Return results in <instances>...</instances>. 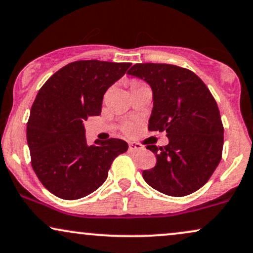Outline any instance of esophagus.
<instances>
[{"mask_svg":"<svg viewBox=\"0 0 253 253\" xmlns=\"http://www.w3.org/2000/svg\"><path fill=\"white\" fill-rule=\"evenodd\" d=\"M143 149V146L140 145V143H136V142H129V147H128V150L130 153H136V152H140V150Z\"/></svg>","mask_w":253,"mask_h":253,"instance_id":"1","label":"esophagus"}]
</instances>
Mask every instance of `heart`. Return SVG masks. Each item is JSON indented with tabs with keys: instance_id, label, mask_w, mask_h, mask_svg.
I'll list each match as a JSON object with an SVG mask.
<instances>
[{
	"instance_id": "obj_1",
	"label": "heart",
	"mask_w": 253,
	"mask_h": 253,
	"mask_svg": "<svg viewBox=\"0 0 253 253\" xmlns=\"http://www.w3.org/2000/svg\"><path fill=\"white\" fill-rule=\"evenodd\" d=\"M136 85H140V83H137V82H133L132 83V86H136ZM130 129H132V126H130V125H127L126 130H128V132H129Z\"/></svg>"
}]
</instances>
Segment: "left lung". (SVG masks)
I'll list each match as a JSON object with an SVG mask.
<instances>
[{
  "label": "left lung",
  "instance_id": "1",
  "mask_svg": "<svg viewBox=\"0 0 253 253\" xmlns=\"http://www.w3.org/2000/svg\"><path fill=\"white\" fill-rule=\"evenodd\" d=\"M129 76L152 87L153 110L148 129L167 132L169 143L158 148L154 168L143 170L150 187L181 197L203 187L222 159V119L209 88L190 70L170 64H135Z\"/></svg>",
  "mask_w": 253,
  "mask_h": 253
}]
</instances>
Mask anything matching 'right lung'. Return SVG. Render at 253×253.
I'll return each mask as SVG.
<instances>
[{
  "mask_svg": "<svg viewBox=\"0 0 253 253\" xmlns=\"http://www.w3.org/2000/svg\"><path fill=\"white\" fill-rule=\"evenodd\" d=\"M130 63L78 60L58 70L42 86L27 125L31 166L42 184L63 200H78L106 181L126 141L86 142L84 121L99 116L105 92Z\"/></svg>",
  "mask_w": 253,
  "mask_h": 253,
  "instance_id": "add662e5",
  "label": "right lung"
}]
</instances>
